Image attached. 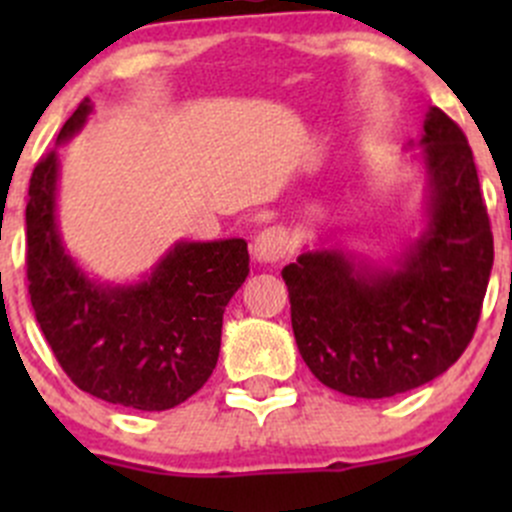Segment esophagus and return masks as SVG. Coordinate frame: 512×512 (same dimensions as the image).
Returning a JSON list of instances; mask_svg holds the SVG:
<instances>
[{"instance_id": "esophagus-1", "label": "esophagus", "mask_w": 512, "mask_h": 512, "mask_svg": "<svg viewBox=\"0 0 512 512\" xmlns=\"http://www.w3.org/2000/svg\"><path fill=\"white\" fill-rule=\"evenodd\" d=\"M289 250V235L285 227H265L252 242V255L257 262H280Z\"/></svg>"}]
</instances>
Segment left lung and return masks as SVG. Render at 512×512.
I'll list each match as a JSON object with an SVG mask.
<instances>
[{
    "instance_id": "obj_1",
    "label": "left lung",
    "mask_w": 512,
    "mask_h": 512,
    "mask_svg": "<svg viewBox=\"0 0 512 512\" xmlns=\"http://www.w3.org/2000/svg\"><path fill=\"white\" fill-rule=\"evenodd\" d=\"M418 146L426 227L394 265L319 247L282 270L304 364L356 399L404 394L456 364L476 332L493 267V232L463 131L433 106Z\"/></svg>"
}]
</instances>
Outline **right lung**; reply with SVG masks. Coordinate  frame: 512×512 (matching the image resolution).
<instances>
[{
  "label": "right lung",
  "mask_w": 512,
  "mask_h": 512,
  "mask_svg": "<svg viewBox=\"0 0 512 512\" xmlns=\"http://www.w3.org/2000/svg\"><path fill=\"white\" fill-rule=\"evenodd\" d=\"M84 98L56 143L86 126ZM59 153L36 163L27 203L29 297L61 369L86 394L138 411L183 404L213 374L223 314L250 275L247 242L180 240L133 285L91 280L56 223Z\"/></svg>",
  "instance_id": "obj_1"
}]
</instances>
